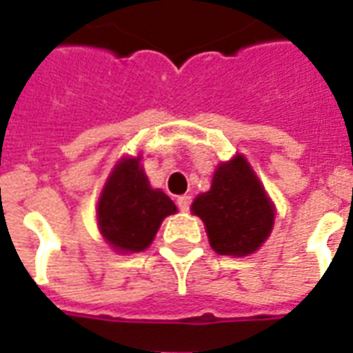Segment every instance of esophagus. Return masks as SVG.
Returning <instances> with one entry per match:
<instances>
[{
  "mask_svg": "<svg viewBox=\"0 0 353 353\" xmlns=\"http://www.w3.org/2000/svg\"><path fill=\"white\" fill-rule=\"evenodd\" d=\"M177 207H179V210H181V212H187L188 209H190V203H192V199H190V196H187V194H185V196H177Z\"/></svg>",
  "mask_w": 353,
  "mask_h": 353,
  "instance_id": "obj_1",
  "label": "esophagus"
}]
</instances>
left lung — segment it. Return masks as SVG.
I'll return each mask as SVG.
<instances>
[{"mask_svg":"<svg viewBox=\"0 0 353 353\" xmlns=\"http://www.w3.org/2000/svg\"><path fill=\"white\" fill-rule=\"evenodd\" d=\"M192 212L203 220L218 254L247 256L268 240L274 209L241 155L221 163L209 192L194 199Z\"/></svg>","mask_w":353,"mask_h":353,"instance_id":"1","label":"left lung"}]
</instances>
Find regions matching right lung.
<instances>
[{"instance_id": "right-lung-1", "label": "right lung", "mask_w": 353, "mask_h": 353, "mask_svg": "<svg viewBox=\"0 0 353 353\" xmlns=\"http://www.w3.org/2000/svg\"><path fill=\"white\" fill-rule=\"evenodd\" d=\"M163 190H154L139 159H122L108 179L99 201L102 236L119 252H139L152 243L161 221L176 212Z\"/></svg>"}]
</instances>
